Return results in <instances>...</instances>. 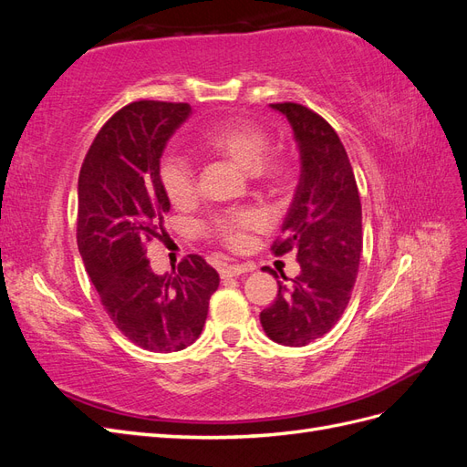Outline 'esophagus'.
<instances>
[{"mask_svg":"<svg viewBox=\"0 0 467 467\" xmlns=\"http://www.w3.org/2000/svg\"><path fill=\"white\" fill-rule=\"evenodd\" d=\"M253 265H225V266H222V271H220V275H222V278H232V276H239V275H244V273H251L253 271Z\"/></svg>","mask_w":467,"mask_h":467,"instance_id":"obj_1","label":"esophagus"}]
</instances>
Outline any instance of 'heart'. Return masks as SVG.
Masks as SVG:
<instances>
[{
  "mask_svg": "<svg viewBox=\"0 0 467 467\" xmlns=\"http://www.w3.org/2000/svg\"><path fill=\"white\" fill-rule=\"evenodd\" d=\"M271 140L259 124L235 119L212 126L196 140L194 148L206 155H218L237 165L242 171L263 179L266 185L280 187L286 179V169L278 161H265ZM160 182L169 202L177 208L187 206L196 196L192 167L181 155L169 153L160 163ZM261 218L255 212H239L216 220L214 230L232 247L244 245L245 232L257 228Z\"/></svg>",
  "mask_w": 467,
  "mask_h": 467,
  "instance_id": "heart-1",
  "label": "heart"
}]
</instances>
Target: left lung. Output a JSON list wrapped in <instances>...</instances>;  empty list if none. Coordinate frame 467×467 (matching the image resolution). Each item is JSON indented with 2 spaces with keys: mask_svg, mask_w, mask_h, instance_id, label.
Segmentation results:
<instances>
[{
  "mask_svg": "<svg viewBox=\"0 0 467 467\" xmlns=\"http://www.w3.org/2000/svg\"><path fill=\"white\" fill-rule=\"evenodd\" d=\"M271 109L290 122L300 153V179L273 251L296 249L300 275L290 285L276 280V300L261 312V325L278 345L306 347L333 329L350 300L362 253V206L331 124L296 103Z\"/></svg>",
  "mask_w": 467,
  "mask_h": 467,
  "instance_id": "obj_1",
  "label": "left lung"
}]
</instances>
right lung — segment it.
I'll return each instance as SVG.
<instances>
[{
    "instance_id": "right-lung-1",
    "label": "right lung",
    "mask_w": 467,
    "mask_h": 467,
    "mask_svg": "<svg viewBox=\"0 0 467 467\" xmlns=\"http://www.w3.org/2000/svg\"><path fill=\"white\" fill-rule=\"evenodd\" d=\"M192 115L187 103L136 101L120 109L83 160L78 181V247L112 323L151 352L199 338L220 276L199 255L158 275L146 244L161 237L171 208L160 182L169 138Z\"/></svg>"
}]
</instances>
